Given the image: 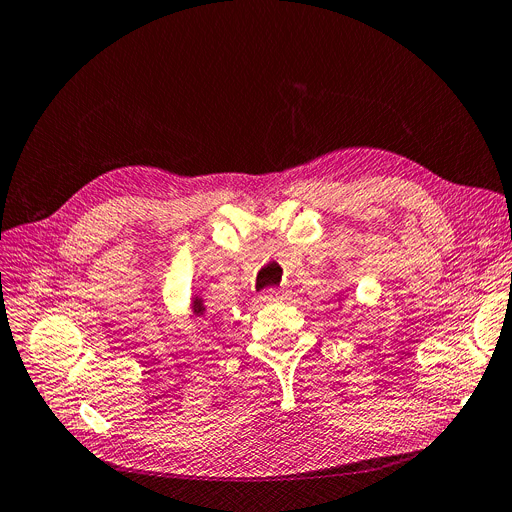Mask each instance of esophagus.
Instances as JSON below:
<instances>
[{"label":"esophagus","instance_id":"esophagus-1","mask_svg":"<svg viewBox=\"0 0 512 512\" xmlns=\"http://www.w3.org/2000/svg\"><path fill=\"white\" fill-rule=\"evenodd\" d=\"M286 292L280 290V288H267L261 292V300H278V298H284Z\"/></svg>","mask_w":512,"mask_h":512}]
</instances>
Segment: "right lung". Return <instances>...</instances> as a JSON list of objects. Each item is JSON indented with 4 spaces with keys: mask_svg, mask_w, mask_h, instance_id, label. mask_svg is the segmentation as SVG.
Returning a JSON list of instances; mask_svg holds the SVG:
<instances>
[{
    "mask_svg": "<svg viewBox=\"0 0 512 512\" xmlns=\"http://www.w3.org/2000/svg\"><path fill=\"white\" fill-rule=\"evenodd\" d=\"M191 309L195 317H203V313H206V306H203V300L199 296H195V300L191 302Z\"/></svg>",
    "mask_w": 512,
    "mask_h": 512,
    "instance_id": "1",
    "label": "right lung"
}]
</instances>
